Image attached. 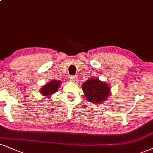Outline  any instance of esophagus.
<instances>
[{
	"instance_id": "34e87169",
	"label": "esophagus",
	"mask_w": 153,
	"mask_h": 153,
	"mask_svg": "<svg viewBox=\"0 0 153 153\" xmlns=\"http://www.w3.org/2000/svg\"><path fill=\"white\" fill-rule=\"evenodd\" d=\"M70 80L72 81V82H76L77 81V77L76 76H74V75H73V76H71L70 77Z\"/></svg>"
}]
</instances>
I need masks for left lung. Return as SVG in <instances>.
I'll return each instance as SVG.
<instances>
[{"label": "left lung", "mask_w": 153, "mask_h": 153, "mask_svg": "<svg viewBox=\"0 0 153 153\" xmlns=\"http://www.w3.org/2000/svg\"><path fill=\"white\" fill-rule=\"evenodd\" d=\"M82 87L88 101L94 104L104 102L111 94L108 84L96 78L89 79Z\"/></svg>", "instance_id": "left-lung-1"}]
</instances>
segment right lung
<instances>
[{
  "label": "right lung",
  "mask_w": 153,
  "mask_h": 153,
  "mask_svg": "<svg viewBox=\"0 0 153 153\" xmlns=\"http://www.w3.org/2000/svg\"><path fill=\"white\" fill-rule=\"evenodd\" d=\"M61 82H61L59 80H52L50 82L46 83V85H44V86L42 87L41 90H40V92L43 94V96H51V94H53L57 92L59 87L61 84Z\"/></svg>",
  "instance_id": "1"
}]
</instances>
